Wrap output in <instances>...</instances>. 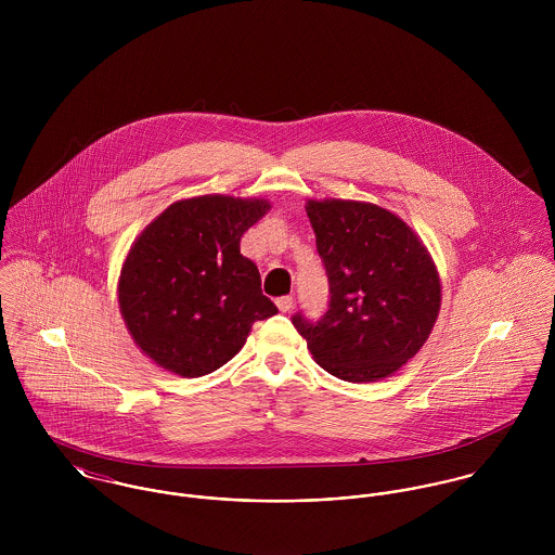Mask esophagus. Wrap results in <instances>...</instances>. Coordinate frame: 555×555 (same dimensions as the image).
Masks as SVG:
<instances>
[{"label":"esophagus","mask_w":555,"mask_h":555,"mask_svg":"<svg viewBox=\"0 0 555 555\" xmlns=\"http://www.w3.org/2000/svg\"><path fill=\"white\" fill-rule=\"evenodd\" d=\"M275 306H278L280 312H291L293 310V297H280L275 301Z\"/></svg>","instance_id":"esophagus-1"}]
</instances>
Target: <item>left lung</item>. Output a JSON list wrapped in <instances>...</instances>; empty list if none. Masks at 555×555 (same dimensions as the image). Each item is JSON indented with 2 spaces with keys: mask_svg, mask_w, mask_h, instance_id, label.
<instances>
[{
  "mask_svg": "<svg viewBox=\"0 0 555 555\" xmlns=\"http://www.w3.org/2000/svg\"><path fill=\"white\" fill-rule=\"evenodd\" d=\"M328 278V310L295 328L318 365L346 383H376L408 363L440 312L436 264L396 214L359 201H308Z\"/></svg>",
  "mask_w": 555,
  "mask_h": 555,
  "instance_id": "left-lung-1",
  "label": "left lung"
}]
</instances>
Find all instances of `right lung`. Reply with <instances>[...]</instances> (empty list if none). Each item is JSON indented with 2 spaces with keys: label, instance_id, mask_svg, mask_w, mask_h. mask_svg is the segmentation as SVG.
Instances as JSON below:
<instances>
[{
  "label": "right lung",
  "instance_id": "obj_1",
  "mask_svg": "<svg viewBox=\"0 0 555 555\" xmlns=\"http://www.w3.org/2000/svg\"><path fill=\"white\" fill-rule=\"evenodd\" d=\"M262 198L207 194L172 203L132 243L119 275V310L159 367L198 378L229 363L256 320L278 314L258 267L238 249L267 211Z\"/></svg>",
  "mask_w": 555,
  "mask_h": 555
}]
</instances>
